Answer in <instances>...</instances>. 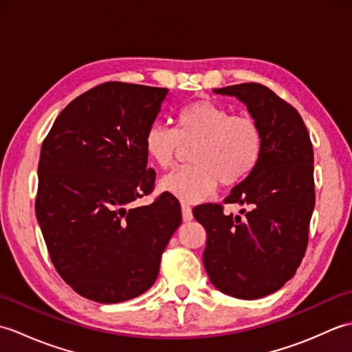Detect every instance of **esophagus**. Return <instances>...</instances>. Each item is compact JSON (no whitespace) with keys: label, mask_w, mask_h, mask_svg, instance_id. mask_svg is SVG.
Segmentation results:
<instances>
[{"label":"esophagus","mask_w":352,"mask_h":352,"mask_svg":"<svg viewBox=\"0 0 352 352\" xmlns=\"http://www.w3.org/2000/svg\"><path fill=\"white\" fill-rule=\"evenodd\" d=\"M182 213H183V221L184 222H189V221H192V208L188 206V204H183L182 206Z\"/></svg>","instance_id":"34e87169"}]
</instances>
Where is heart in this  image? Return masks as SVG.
<instances>
[{
  "label": "heart",
  "mask_w": 352,
  "mask_h": 352,
  "mask_svg": "<svg viewBox=\"0 0 352 352\" xmlns=\"http://www.w3.org/2000/svg\"><path fill=\"white\" fill-rule=\"evenodd\" d=\"M263 131L250 115H231L213 101L186 104L175 116V130L154 122L145 133V151L157 166L169 169L183 146L193 145L188 168L170 172L160 188L184 203L204 201L221 186L242 183L257 168Z\"/></svg>",
  "instance_id": "b5f03b06"
}]
</instances>
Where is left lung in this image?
<instances>
[{
	"label": "left lung",
	"instance_id": "left-lung-1",
	"mask_svg": "<svg viewBox=\"0 0 352 352\" xmlns=\"http://www.w3.org/2000/svg\"><path fill=\"white\" fill-rule=\"evenodd\" d=\"M213 92L242 101L265 144L257 168L226 198V204L248 210L233 216L219 204L193 208L207 233L203 263L216 289L257 300L295 275L307 248L315 208L313 146L301 115L266 86L242 83Z\"/></svg>",
	"mask_w": 352,
	"mask_h": 352
}]
</instances>
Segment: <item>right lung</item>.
I'll return each mask as SVG.
<instances>
[{
	"mask_svg": "<svg viewBox=\"0 0 352 352\" xmlns=\"http://www.w3.org/2000/svg\"><path fill=\"white\" fill-rule=\"evenodd\" d=\"M168 89L109 81L66 106L45 138L36 218L56 271L78 295L129 301L153 286L182 223L178 199L154 189L145 133Z\"/></svg>",
	"mask_w": 352,
	"mask_h": 352,
	"instance_id": "add662e5",
	"label": "right lung"
}]
</instances>
